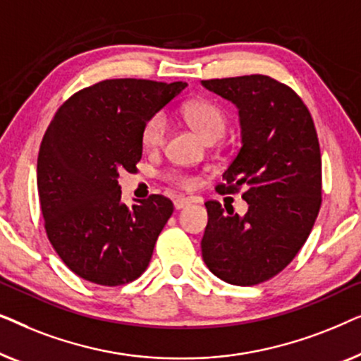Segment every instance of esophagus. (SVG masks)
<instances>
[{
	"label": "esophagus",
	"instance_id": "obj_1",
	"mask_svg": "<svg viewBox=\"0 0 361 361\" xmlns=\"http://www.w3.org/2000/svg\"><path fill=\"white\" fill-rule=\"evenodd\" d=\"M190 204H192L190 199H185V197H179V199L174 200V209L176 210H182V209H185V207L190 205Z\"/></svg>",
	"mask_w": 361,
	"mask_h": 361
}]
</instances>
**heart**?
<instances>
[{
    "instance_id": "b5f03b06",
    "label": "heart",
    "mask_w": 361,
    "mask_h": 361,
    "mask_svg": "<svg viewBox=\"0 0 361 361\" xmlns=\"http://www.w3.org/2000/svg\"><path fill=\"white\" fill-rule=\"evenodd\" d=\"M184 115L187 118V121L190 123V126L199 133V135L204 137L205 141L212 140V137H221L226 130V115L225 111L221 110L219 105L212 102H192L185 106ZM166 130H167V121L166 116L162 113H156L147 118V121L145 123L141 131V140L145 147H149V149H154V147H159L162 142H164V136H166ZM172 180L179 182L182 185L189 184V180L185 177L177 176V174H171L169 176Z\"/></svg>"
}]
</instances>
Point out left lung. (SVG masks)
Returning <instances> with one entry per match:
<instances>
[{"label":"left lung","instance_id":"8db88e82","mask_svg":"<svg viewBox=\"0 0 361 361\" xmlns=\"http://www.w3.org/2000/svg\"><path fill=\"white\" fill-rule=\"evenodd\" d=\"M238 108L241 147L219 190L245 185L243 216L205 202L207 268L225 283L253 286L283 271L312 230L322 195V159L312 116L293 88L268 75L202 80Z\"/></svg>","mask_w":361,"mask_h":361}]
</instances>
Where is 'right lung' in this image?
I'll use <instances>...</instances> for the list:
<instances>
[{
  "label": "right lung",
  "instance_id": "add662e5",
  "mask_svg": "<svg viewBox=\"0 0 361 361\" xmlns=\"http://www.w3.org/2000/svg\"><path fill=\"white\" fill-rule=\"evenodd\" d=\"M185 87L103 80L68 98L49 125L37 157L41 210L54 250L82 279L120 286L149 264L174 207L162 195L126 207L118 177L136 171L147 118Z\"/></svg>",
  "mask_w": 361,
  "mask_h": 361
}]
</instances>
